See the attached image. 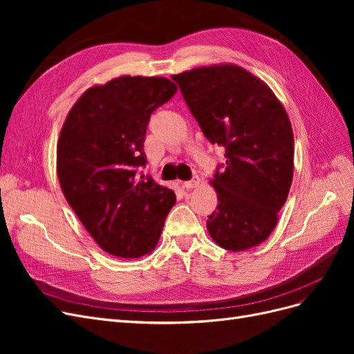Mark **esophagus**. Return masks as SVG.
<instances>
[{
	"label": "esophagus",
	"mask_w": 354,
	"mask_h": 354,
	"mask_svg": "<svg viewBox=\"0 0 354 354\" xmlns=\"http://www.w3.org/2000/svg\"><path fill=\"white\" fill-rule=\"evenodd\" d=\"M198 185H199V177H198V176H195L192 180H187V181H185V183H183V186H185L186 189H194V187H196Z\"/></svg>",
	"instance_id": "1"
}]
</instances>
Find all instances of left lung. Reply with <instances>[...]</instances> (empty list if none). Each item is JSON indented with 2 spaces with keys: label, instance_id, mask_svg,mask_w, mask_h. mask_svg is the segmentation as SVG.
Masks as SVG:
<instances>
[{
  "label": "left lung",
  "instance_id": "8db88e82",
  "mask_svg": "<svg viewBox=\"0 0 354 354\" xmlns=\"http://www.w3.org/2000/svg\"><path fill=\"white\" fill-rule=\"evenodd\" d=\"M209 143L226 149L214 173L218 205L207 220L221 248L243 251L269 238L288 198L294 134L288 113L267 85L234 65L173 75Z\"/></svg>",
  "mask_w": 354,
  "mask_h": 354
}]
</instances>
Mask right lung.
<instances>
[{
    "mask_svg": "<svg viewBox=\"0 0 354 354\" xmlns=\"http://www.w3.org/2000/svg\"><path fill=\"white\" fill-rule=\"evenodd\" d=\"M177 93L158 77H121L85 91L57 143V176L71 208L102 250L121 259L151 252L176 194L142 176L151 115Z\"/></svg>",
    "mask_w": 354,
    "mask_h": 354,
    "instance_id": "right-lung-1",
    "label": "right lung"
}]
</instances>
